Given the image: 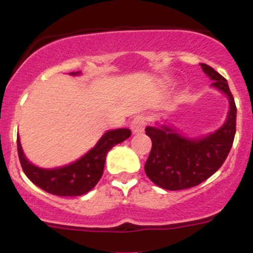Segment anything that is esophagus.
<instances>
[{
    "mask_svg": "<svg viewBox=\"0 0 253 253\" xmlns=\"http://www.w3.org/2000/svg\"><path fill=\"white\" fill-rule=\"evenodd\" d=\"M147 125V120L143 115H137V116L133 117L131 122V129L133 133H141V132L144 131V127Z\"/></svg>",
    "mask_w": 253,
    "mask_h": 253,
    "instance_id": "1",
    "label": "esophagus"
}]
</instances>
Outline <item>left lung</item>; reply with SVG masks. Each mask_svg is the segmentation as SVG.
I'll list each match as a JSON object with an SVG mask.
<instances>
[{"instance_id": "8db88e82", "label": "left lung", "mask_w": 253, "mask_h": 253, "mask_svg": "<svg viewBox=\"0 0 253 253\" xmlns=\"http://www.w3.org/2000/svg\"><path fill=\"white\" fill-rule=\"evenodd\" d=\"M201 67L213 81L211 86L228 96L230 110L225 124L203 138H187L167 126L145 128V134L152 139V150L144 171L155 185L165 190H185L200 185L223 165L233 147L236 105L228 81L206 63H201Z\"/></svg>"}]
</instances>
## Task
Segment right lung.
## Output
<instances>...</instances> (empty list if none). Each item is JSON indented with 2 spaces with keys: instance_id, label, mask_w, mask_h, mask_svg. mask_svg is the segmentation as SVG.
Listing matches in <instances>:
<instances>
[{
  "instance_id": "obj_1",
  "label": "right lung",
  "mask_w": 253,
  "mask_h": 253,
  "mask_svg": "<svg viewBox=\"0 0 253 253\" xmlns=\"http://www.w3.org/2000/svg\"><path fill=\"white\" fill-rule=\"evenodd\" d=\"M71 75L77 76L79 72H72ZM129 136L131 131L128 128L108 131L84 157L72 164L56 169H42L33 165L25 158L19 137H17L18 157L27 177L42 190L62 197L82 196L89 192L100 180L109 150L114 145L126 141Z\"/></svg>"
}]
</instances>
